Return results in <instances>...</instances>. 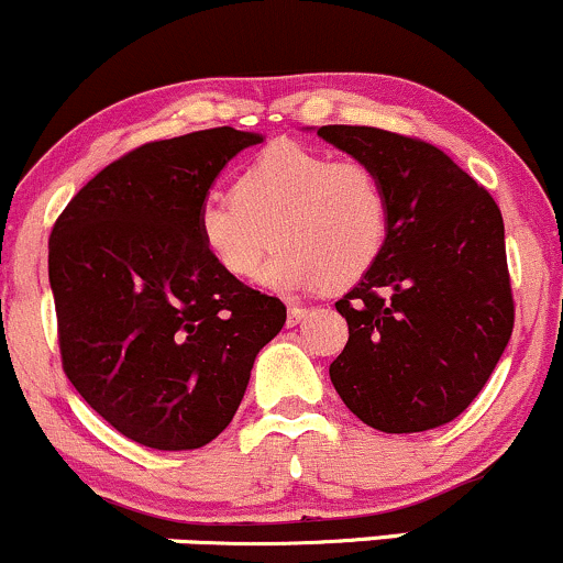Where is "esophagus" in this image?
Here are the masks:
<instances>
[{"instance_id":"esophagus-1","label":"esophagus","mask_w":563,"mask_h":563,"mask_svg":"<svg viewBox=\"0 0 563 563\" xmlns=\"http://www.w3.org/2000/svg\"><path fill=\"white\" fill-rule=\"evenodd\" d=\"M307 307H299V305H294V307H288V325H299L301 320L307 318Z\"/></svg>"}]
</instances>
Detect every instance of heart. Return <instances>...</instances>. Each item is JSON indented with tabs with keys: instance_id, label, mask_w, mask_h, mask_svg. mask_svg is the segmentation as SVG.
Segmentation results:
<instances>
[{
	"instance_id": "heart-1",
	"label": "heart",
	"mask_w": 563,
	"mask_h": 563,
	"mask_svg": "<svg viewBox=\"0 0 563 563\" xmlns=\"http://www.w3.org/2000/svg\"><path fill=\"white\" fill-rule=\"evenodd\" d=\"M195 230L208 258L238 280L256 277L275 238L283 251L264 267L262 286L280 294L350 286L385 251L390 200L363 159L280 141L238 173L232 191L202 197Z\"/></svg>"
}]
</instances>
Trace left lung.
Instances as JSON below:
<instances>
[{
	"label": "left lung",
	"instance_id": "left-lung-1",
	"mask_svg": "<svg viewBox=\"0 0 563 563\" xmlns=\"http://www.w3.org/2000/svg\"><path fill=\"white\" fill-rule=\"evenodd\" d=\"M318 135L372 165L390 200L379 262L336 301L350 339L329 368L333 387L374 430L441 428L484 390L510 342L503 213L438 146L363 125Z\"/></svg>",
	"mask_w": 563,
	"mask_h": 563
}]
</instances>
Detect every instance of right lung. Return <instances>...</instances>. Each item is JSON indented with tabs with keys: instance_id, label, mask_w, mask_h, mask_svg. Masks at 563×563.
Here are the masks:
<instances>
[{
	"instance_id": "obj_1",
	"label": "right lung",
	"mask_w": 563,
	"mask_h": 563,
	"mask_svg": "<svg viewBox=\"0 0 563 563\" xmlns=\"http://www.w3.org/2000/svg\"><path fill=\"white\" fill-rule=\"evenodd\" d=\"M258 133L152 141L90 178L55 221L47 272L69 382L141 446L187 452L232 422L258 350L286 323L275 296L221 272L195 213Z\"/></svg>"
}]
</instances>
